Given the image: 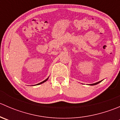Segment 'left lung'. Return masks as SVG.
<instances>
[{
  "instance_id": "1",
  "label": "left lung",
  "mask_w": 120,
  "mask_h": 120,
  "mask_svg": "<svg viewBox=\"0 0 120 120\" xmlns=\"http://www.w3.org/2000/svg\"><path fill=\"white\" fill-rule=\"evenodd\" d=\"M102 81H103V80H101V81H100L98 82H96V83H92V84H89V85H97V84H98V83H99L101 82Z\"/></svg>"
}]
</instances>
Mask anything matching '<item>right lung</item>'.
Masks as SVG:
<instances>
[{
    "mask_svg": "<svg viewBox=\"0 0 120 120\" xmlns=\"http://www.w3.org/2000/svg\"><path fill=\"white\" fill-rule=\"evenodd\" d=\"M49 77H48V78H47V79H46L45 80V81H42V82H40V83H38V84L36 85H40V84H41V83H43V82H46V81H48V79H49ZM33 86H34V85H33Z\"/></svg>",
    "mask_w": 120,
    "mask_h": 120,
    "instance_id": "1",
    "label": "right lung"
}]
</instances>
